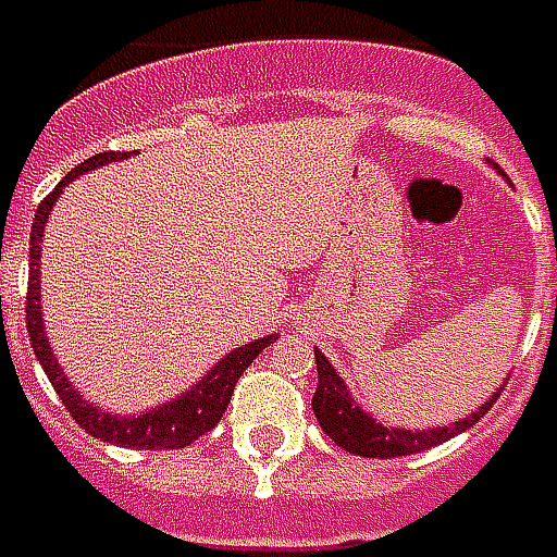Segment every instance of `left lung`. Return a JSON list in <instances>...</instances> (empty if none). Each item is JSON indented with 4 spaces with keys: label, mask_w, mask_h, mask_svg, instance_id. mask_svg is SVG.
<instances>
[{
    "label": "left lung",
    "mask_w": 557,
    "mask_h": 557,
    "mask_svg": "<svg viewBox=\"0 0 557 557\" xmlns=\"http://www.w3.org/2000/svg\"><path fill=\"white\" fill-rule=\"evenodd\" d=\"M317 392H313V413L320 420L322 432L350 455L360 458H401V455H417L435 448L448 438H455L458 432L470 430L492 404L498 401L502 392H495L476 413L458 420L455 426H435V430H395L385 423H375L367 410H360V404H354L345 379L335 373V367L325 360V354L317 350Z\"/></svg>",
    "instance_id": "8db88e82"
}]
</instances>
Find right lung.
Segmentation results:
<instances>
[{
	"mask_svg": "<svg viewBox=\"0 0 557 557\" xmlns=\"http://www.w3.org/2000/svg\"><path fill=\"white\" fill-rule=\"evenodd\" d=\"M127 159V153H97L90 159H84L71 175H65V182L55 184L52 194L42 197V203L37 207L34 215V228H30V282H27V335H30V348L40 360L42 373L49 375L52 388L59 392V398L65 404L74 423L81 430H87L90 435H97L99 442H109V445H122V448H144V451H169V448H184L190 442H197L203 432H209L225 413V407L232 401V392H235V382L244 375V370L260 357V350L269 348L278 335H265L257 338L244 348L232 350L225 360H219L212 370H209L197 385H190L184 395L172 398L162 407H153L150 413H137V417H115V413H102L99 407L90 401H84V395H77L71 388V382L62 373L59 360L52 357L49 342H46V332H42V313H40V244H42V228H46V219L52 212L55 197L62 194V187L74 182L77 175L106 165V162H119Z\"/></svg>",
	"mask_w": 557,
	"mask_h": 557,
	"instance_id": "obj_1",
	"label": "right lung"
}]
</instances>
